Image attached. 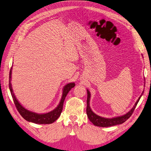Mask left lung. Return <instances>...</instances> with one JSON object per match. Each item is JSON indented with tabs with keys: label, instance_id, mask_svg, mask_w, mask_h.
<instances>
[{
	"label": "left lung",
	"instance_id": "obj_1",
	"mask_svg": "<svg viewBox=\"0 0 151 151\" xmlns=\"http://www.w3.org/2000/svg\"><path fill=\"white\" fill-rule=\"evenodd\" d=\"M87 93H88V98H87L86 113L89 120L96 126L101 127H111L114 125L122 124V123H124L125 121H127L128 119H129L132 115V113H133V112L134 111L137 104V103H139L141 96H142L144 93V91L142 92V94L140 96V97L139 98L137 101V102L135 103L134 107L132 108L129 112L122 116H117V117L112 118H103L100 116H98L92 111V109H91L90 105H89L91 94L88 89L87 90Z\"/></svg>",
	"mask_w": 151,
	"mask_h": 151
}]
</instances>
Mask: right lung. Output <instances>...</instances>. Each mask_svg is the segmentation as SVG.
I'll use <instances>...</instances> for the list:
<instances>
[{"mask_svg": "<svg viewBox=\"0 0 151 151\" xmlns=\"http://www.w3.org/2000/svg\"><path fill=\"white\" fill-rule=\"evenodd\" d=\"M11 74H12V67L11 68L10 72H9V89L11 91L14 103L16 105V107L17 109V111H19L20 115L23 117L26 120L28 121L29 122L37 123V124H50V123H53L55 121H56L58 119L62 113L63 102H64V100L65 99L67 94H68V92H69L70 90L75 86L74 83H70L66 84L63 89L62 98L57 107L56 108H55L53 110L50 111L48 113L38 114V113H34L28 110V109L22 106V105L19 103V101H17V99H16V96H14V94L13 93L12 86L11 83Z\"/></svg>", "mask_w": 151, "mask_h": 151, "instance_id": "add662e5", "label": "right lung"}]
</instances>
